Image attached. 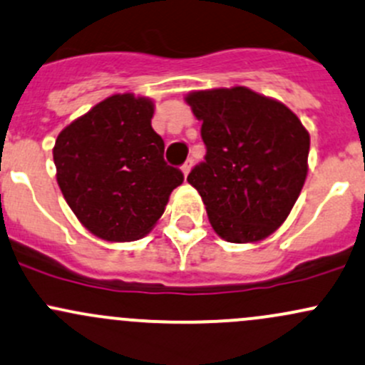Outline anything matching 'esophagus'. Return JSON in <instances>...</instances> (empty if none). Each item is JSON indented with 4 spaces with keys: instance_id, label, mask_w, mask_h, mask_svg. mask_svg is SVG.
<instances>
[{
    "instance_id": "1",
    "label": "esophagus",
    "mask_w": 365,
    "mask_h": 365,
    "mask_svg": "<svg viewBox=\"0 0 365 365\" xmlns=\"http://www.w3.org/2000/svg\"><path fill=\"white\" fill-rule=\"evenodd\" d=\"M190 168H192V159H189L187 160L185 164H183L182 166V171H183V176H187L190 173Z\"/></svg>"
}]
</instances>
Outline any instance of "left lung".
Listing matches in <instances>:
<instances>
[{
    "mask_svg": "<svg viewBox=\"0 0 365 365\" xmlns=\"http://www.w3.org/2000/svg\"><path fill=\"white\" fill-rule=\"evenodd\" d=\"M206 145L187 182L229 243H255L289 217L308 175L309 133L292 110L248 87L185 98Z\"/></svg>",
    "mask_w": 365,
    "mask_h": 365,
    "instance_id": "left-lung-1",
    "label": "left lung"
}]
</instances>
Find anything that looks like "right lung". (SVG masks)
<instances>
[{
	"mask_svg": "<svg viewBox=\"0 0 365 365\" xmlns=\"http://www.w3.org/2000/svg\"><path fill=\"white\" fill-rule=\"evenodd\" d=\"M153 101L113 94L63 129L53 145L57 183L80 224L105 241L152 231L183 173L164 160Z\"/></svg>",
	"mask_w": 365,
	"mask_h": 365,
	"instance_id": "obj_1",
	"label": "right lung"
}]
</instances>
